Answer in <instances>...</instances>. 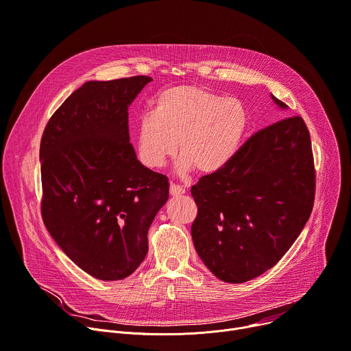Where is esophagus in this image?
Masks as SVG:
<instances>
[{
	"mask_svg": "<svg viewBox=\"0 0 351 351\" xmlns=\"http://www.w3.org/2000/svg\"><path fill=\"white\" fill-rule=\"evenodd\" d=\"M185 193V188L181 186V185H177V184H170V195L173 196H180V195H184Z\"/></svg>",
	"mask_w": 351,
	"mask_h": 351,
	"instance_id": "34e87169",
	"label": "esophagus"
}]
</instances>
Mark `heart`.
<instances>
[{
  "label": "heart",
  "instance_id": "b5f03b06",
  "mask_svg": "<svg viewBox=\"0 0 351 351\" xmlns=\"http://www.w3.org/2000/svg\"><path fill=\"white\" fill-rule=\"evenodd\" d=\"M246 125L247 113L237 98L193 84L169 87L136 123L138 158L149 169H160L178 148L181 174L193 169L216 173L237 154Z\"/></svg>",
  "mask_w": 351,
  "mask_h": 351
}]
</instances>
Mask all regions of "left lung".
I'll return each instance as SVG.
<instances>
[{"label":"left lung","mask_w":351,"mask_h":351,"mask_svg":"<svg viewBox=\"0 0 351 351\" xmlns=\"http://www.w3.org/2000/svg\"><path fill=\"white\" fill-rule=\"evenodd\" d=\"M281 108L288 106L271 94ZM315 192L311 139L300 116L253 134L219 171L191 188L195 249L219 279L242 284L274 267L310 219Z\"/></svg>","instance_id":"left-lung-1"}]
</instances>
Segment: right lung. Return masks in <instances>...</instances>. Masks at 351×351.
Masks as SVG:
<instances>
[{
	"instance_id": "add662e5",
	"label": "right lung",
	"mask_w": 351,
	"mask_h": 351,
	"mask_svg": "<svg viewBox=\"0 0 351 351\" xmlns=\"http://www.w3.org/2000/svg\"><path fill=\"white\" fill-rule=\"evenodd\" d=\"M152 82H87L49 119L40 144L43 221L64 254L102 281L131 275L169 199V178L130 144L128 106Z\"/></svg>"
}]
</instances>
